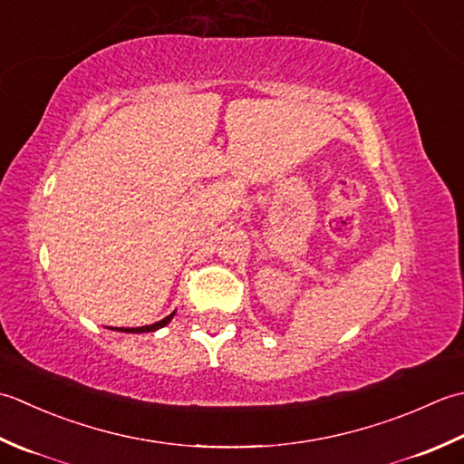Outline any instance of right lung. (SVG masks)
I'll use <instances>...</instances> for the list:
<instances>
[{"label":"right lung","mask_w":464,"mask_h":464,"mask_svg":"<svg viewBox=\"0 0 464 464\" xmlns=\"http://www.w3.org/2000/svg\"><path fill=\"white\" fill-rule=\"evenodd\" d=\"M172 316L174 314H169V316H166L164 320H160V323H156V324H150V326H140V328H118V330H121V333H152V330H158V328H162V326H166L169 320H172Z\"/></svg>","instance_id":"right-lung-1"}]
</instances>
